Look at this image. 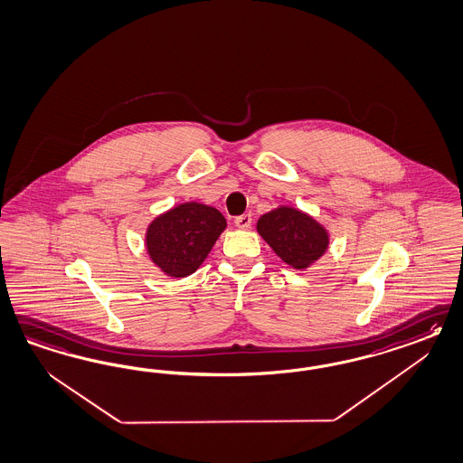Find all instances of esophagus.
<instances>
[{
    "label": "esophagus",
    "mask_w": 463,
    "mask_h": 463,
    "mask_svg": "<svg viewBox=\"0 0 463 463\" xmlns=\"http://www.w3.org/2000/svg\"><path fill=\"white\" fill-rule=\"evenodd\" d=\"M250 224H252V216L250 214H241V216L235 218V226L240 228V230H247V228H250Z\"/></svg>",
    "instance_id": "1"
}]
</instances>
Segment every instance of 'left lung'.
<instances>
[{
	"label": "left lung",
	"mask_w": 463,
	"mask_h": 463,
	"mask_svg": "<svg viewBox=\"0 0 463 463\" xmlns=\"http://www.w3.org/2000/svg\"><path fill=\"white\" fill-rule=\"evenodd\" d=\"M257 232L288 266L307 269L326 254L327 230L299 209L279 206L262 214Z\"/></svg>",
	"instance_id": "left-lung-1"
}]
</instances>
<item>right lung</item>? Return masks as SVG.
I'll list each match as a JSON object with an SVG mask.
<instances>
[{
  "label": "right lung",
  "instance_id": "obj_1",
  "mask_svg": "<svg viewBox=\"0 0 463 463\" xmlns=\"http://www.w3.org/2000/svg\"><path fill=\"white\" fill-rule=\"evenodd\" d=\"M226 228L223 214L201 203H184L155 218L146 230V250L170 278H185L204 262Z\"/></svg>",
  "mask_w": 463,
  "mask_h": 463
}]
</instances>
